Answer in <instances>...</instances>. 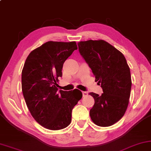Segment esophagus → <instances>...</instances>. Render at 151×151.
Wrapping results in <instances>:
<instances>
[{
    "label": "esophagus",
    "instance_id": "34e87169",
    "mask_svg": "<svg viewBox=\"0 0 151 151\" xmlns=\"http://www.w3.org/2000/svg\"><path fill=\"white\" fill-rule=\"evenodd\" d=\"M82 94H83V96H86L88 95V92H82Z\"/></svg>",
    "mask_w": 151,
    "mask_h": 151
}]
</instances>
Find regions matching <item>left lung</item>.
I'll use <instances>...</instances> for the list:
<instances>
[{"mask_svg":"<svg viewBox=\"0 0 151 151\" xmlns=\"http://www.w3.org/2000/svg\"><path fill=\"white\" fill-rule=\"evenodd\" d=\"M78 46L104 92L101 95L89 94L94 99L90 118L101 127L113 125L124 115L129 103L132 81L126 58L104 40L80 41Z\"/></svg>","mask_w":151,"mask_h":151,"instance_id":"obj_1","label":"left lung"}]
</instances>
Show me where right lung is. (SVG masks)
I'll return each instance as SVG.
<instances>
[{
	"mask_svg": "<svg viewBox=\"0 0 151 151\" xmlns=\"http://www.w3.org/2000/svg\"><path fill=\"white\" fill-rule=\"evenodd\" d=\"M75 50V41H48L32 50L24 64L21 81L25 103L34 119L47 129L67 127L72 109L82 98L78 89L57 91L64 62Z\"/></svg>",
	"mask_w": 151,
	"mask_h": 151,
	"instance_id": "1",
	"label": "right lung"
}]
</instances>
